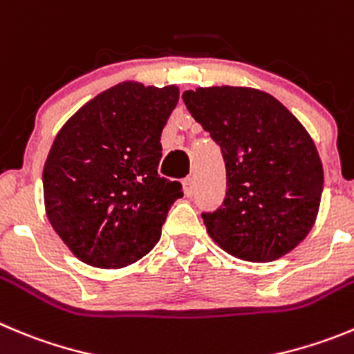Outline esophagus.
Here are the masks:
<instances>
[{
	"mask_svg": "<svg viewBox=\"0 0 354 354\" xmlns=\"http://www.w3.org/2000/svg\"><path fill=\"white\" fill-rule=\"evenodd\" d=\"M183 186H184V193L186 196H193L194 194V177H186L183 180Z\"/></svg>",
	"mask_w": 354,
	"mask_h": 354,
	"instance_id": "1",
	"label": "esophagus"
}]
</instances>
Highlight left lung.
<instances>
[{
	"label": "left lung",
	"instance_id": "1",
	"mask_svg": "<svg viewBox=\"0 0 354 354\" xmlns=\"http://www.w3.org/2000/svg\"><path fill=\"white\" fill-rule=\"evenodd\" d=\"M183 100L225 158V202L202 214L212 241L258 263L293 251L314 226L323 193V165L307 129L252 87H198Z\"/></svg>",
	"mask_w": 354,
	"mask_h": 354
}]
</instances>
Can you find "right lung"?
I'll return each instance as SVG.
<instances>
[{
	"label": "right lung",
	"mask_w": 354,
	"mask_h": 354,
	"mask_svg": "<svg viewBox=\"0 0 354 354\" xmlns=\"http://www.w3.org/2000/svg\"><path fill=\"white\" fill-rule=\"evenodd\" d=\"M177 86L121 82L80 106L54 138L44 167L45 212L73 254L122 268L160 241L183 184L160 177L161 131Z\"/></svg>",
	"instance_id": "obj_1"
}]
</instances>
